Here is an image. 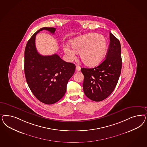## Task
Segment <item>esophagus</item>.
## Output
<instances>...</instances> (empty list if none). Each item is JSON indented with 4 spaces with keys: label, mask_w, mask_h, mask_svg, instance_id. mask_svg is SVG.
<instances>
[{
    "label": "esophagus",
    "mask_w": 147,
    "mask_h": 147,
    "mask_svg": "<svg viewBox=\"0 0 147 147\" xmlns=\"http://www.w3.org/2000/svg\"><path fill=\"white\" fill-rule=\"evenodd\" d=\"M76 70L77 71H80L81 70V67L79 65H76Z\"/></svg>",
    "instance_id": "obj_1"
}]
</instances>
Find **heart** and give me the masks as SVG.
Here are the masks:
<instances>
[{"instance_id":"obj_1","label":"heart","mask_w":147,"mask_h":147,"mask_svg":"<svg viewBox=\"0 0 147 147\" xmlns=\"http://www.w3.org/2000/svg\"><path fill=\"white\" fill-rule=\"evenodd\" d=\"M74 51L79 53L81 60L86 65L95 66L103 60L107 51V42L102 35L90 33L77 37L70 42ZM66 55L71 59L75 53L68 47H64Z\"/></svg>"}]
</instances>
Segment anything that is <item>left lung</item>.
I'll list each match as a JSON object with an SVG mask.
<instances>
[{
  "label": "left lung",
  "instance_id": "8db88e82",
  "mask_svg": "<svg viewBox=\"0 0 147 147\" xmlns=\"http://www.w3.org/2000/svg\"><path fill=\"white\" fill-rule=\"evenodd\" d=\"M110 44L105 59L94 68H81L84 75L83 88L89 99L99 102L114 91L122 69L121 47L119 39L110 33Z\"/></svg>",
  "mask_w": 147,
  "mask_h": 147
}]
</instances>
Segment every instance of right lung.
I'll list each match as a JSON object with an SVG mask.
<instances>
[{
  "label": "right lung",
  "instance_id": "obj_1",
  "mask_svg": "<svg viewBox=\"0 0 147 147\" xmlns=\"http://www.w3.org/2000/svg\"><path fill=\"white\" fill-rule=\"evenodd\" d=\"M43 30L52 34L56 31L54 28H42L28 40L24 53V72L34 96L43 103L52 104L65 95L67 82L74 75L76 66L62 60L57 54L44 56L38 53L35 45L36 36Z\"/></svg>",
  "mask_w": 147,
  "mask_h": 147
}]
</instances>
